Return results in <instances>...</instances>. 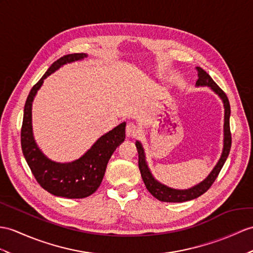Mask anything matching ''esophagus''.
I'll list each match as a JSON object with an SVG mask.
<instances>
[{
  "mask_svg": "<svg viewBox=\"0 0 253 253\" xmlns=\"http://www.w3.org/2000/svg\"><path fill=\"white\" fill-rule=\"evenodd\" d=\"M126 136L127 137H135L137 136L139 130L138 127L134 125V123H127L126 127Z\"/></svg>",
  "mask_w": 253,
  "mask_h": 253,
  "instance_id": "34e87169",
  "label": "esophagus"
}]
</instances>
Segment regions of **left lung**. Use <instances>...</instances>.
<instances>
[{
	"instance_id": "8db88e82",
	"label": "left lung",
	"mask_w": 253,
	"mask_h": 253,
	"mask_svg": "<svg viewBox=\"0 0 253 253\" xmlns=\"http://www.w3.org/2000/svg\"><path fill=\"white\" fill-rule=\"evenodd\" d=\"M198 70V76L199 79L196 80L195 85L196 87H209L215 94H217L221 101L223 103L224 107V125H223V149L222 153H221V157L219 161L215 164L212 170L211 171L204 180L201 181L200 183L195 184L194 187H191L189 189H174L165 186V184L158 181L153 175L151 174L149 166L147 164L146 161V156H145V150L141 145L140 141L136 140V148L138 152V168L141 174V178H143L145 186L147 190L155 196V198L161 202H168V203H182L194 200L199 198L202 194H204L206 191L211 187V184L215 180V178L218 177L221 169L224 165L227 156L230 153L231 149V144H232V137H231V131H230V115H231V107H230V102L229 98H227L226 94L221 90L217 84H215L212 78L208 75V74L202 69V67H196Z\"/></svg>"
}]
</instances>
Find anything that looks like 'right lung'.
I'll return each instance as SVG.
<instances>
[{
	"label": "right lung",
	"mask_w": 253,
	"mask_h": 253,
	"mask_svg": "<svg viewBox=\"0 0 253 253\" xmlns=\"http://www.w3.org/2000/svg\"><path fill=\"white\" fill-rule=\"evenodd\" d=\"M87 53L64 55L49 67L39 83L31 89L23 110L21 148L29 168L42 189L55 196L84 199L100 187L110 157L126 138V122L102 135L88 151L72 162H55L44 155L36 144L32 127V104L44 80L67 63L87 58Z\"/></svg>",
	"instance_id": "obj_1"
}]
</instances>
